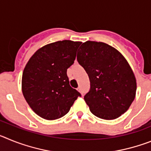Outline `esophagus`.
I'll use <instances>...</instances> for the list:
<instances>
[{
	"mask_svg": "<svg viewBox=\"0 0 151 151\" xmlns=\"http://www.w3.org/2000/svg\"><path fill=\"white\" fill-rule=\"evenodd\" d=\"M77 90H78V91H79L80 93H82V90H81V88H77Z\"/></svg>",
	"mask_w": 151,
	"mask_h": 151,
	"instance_id": "esophagus-1",
	"label": "esophagus"
}]
</instances>
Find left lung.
Listing matches in <instances>:
<instances>
[{"instance_id": "8db88e82", "label": "left lung", "mask_w": 151, "mask_h": 151, "mask_svg": "<svg viewBox=\"0 0 151 151\" xmlns=\"http://www.w3.org/2000/svg\"><path fill=\"white\" fill-rule=\"evenodd\" d=\"M77 60L89 76L91 88L84 99L94 116L111 120L129 110L137 83L120 52L104 42L88 41L80 47Z\"/></svg>"}]
</instances>
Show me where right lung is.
<instances>
[{
  "instance_id": "1",
  "label": "right lung",
  "mask_w": 151,
  "mask_h": 151,
  "mask_svg": "<svg viewBox=\"0 0 151 151\" xmlns=\"http://www.w3.org/2000/svg\"><path fill=\"white\" fill-rule=\"evenodd\" d=\"M81 44L63 40L45 45L31 57L24 68L22 94L32 110L41 118H61L81 97L69 85L66 74Z\"/></svg>"
}]
</instances>
